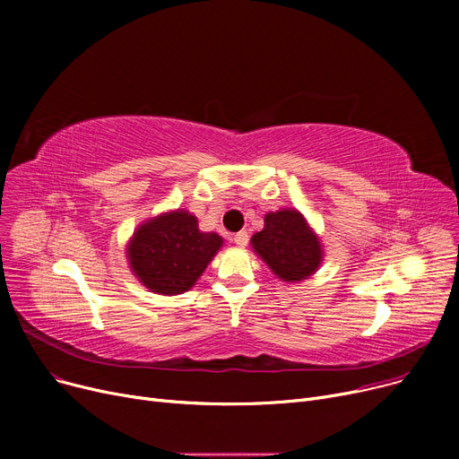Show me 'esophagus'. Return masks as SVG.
Masks as SVG:
<instances>
[{
  "mask_svg": "<svg viewBox=\"0 0 459 459\" xmlns=\"http://www.w3.org/2000/svg\"><path fill=\"white\" fill-rule=\"evenodd\" d=\"M247 242H249V234L246 232V230H239L238 234H234V244L238 246V247H246L247 246Z\"/></svg>",
  "mask_w": 459,
  "mask_h": 459,
  "instance_id": "obj_1",
  "label": "esophagus"
}]
</instances>
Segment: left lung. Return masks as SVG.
Segmentation results:
<instances>
[{
	"label": "left lung",
	"mask_w": 459,
	"mask_h": 459,
	"mask_svg": "<svg viewBox=\"0 0 459 459\" xmlns=\"http://www.w3.org/2000/svg\"><path fill=\"white\" fill-rule=\"evenodd\" d=\"M251 247L273 275L288 284L315 275L325 256L322 238L298 208L264 215V229L251 236Z\"/></svg>",
	"instance_id": "1"
}]
</instances>
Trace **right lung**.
I'll return each mask as SVG.
<instances>
[{"mask_svg": "<svg viewBox=\"0 0 459 459\" xmlns=\"http://www.w3.org/2000/svg\"><path fill=\"white\" fill-rule=\"evenodd\" d=\"M223 238L199 230L197 217L177 208L144 220L126 244V258L137 281L154 294L178 296L199 281Z\"/></svg>", "mask_w": 459, "mask_h": 459, "instance_id": "add662e5", "label": "right lung"}]
</instances>
